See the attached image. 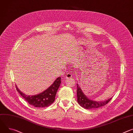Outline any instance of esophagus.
<instances>
[{
	"label": "esophagus",
	"mask_w": 133,
	"mask_h": 133,
	"mask_svg": "<svg viewBox=\"0 0 133 133\" xmlns=\"http://www.w3.org/2000/svg\"><path fill=\"white\" fill-rule=\"evenodd\" d=\"M72 77V75L69 73H67V74H66V78H67V79H68V78H71Z\"/></svg>",
	"instance_id": "obj_1"
}]
</instances>
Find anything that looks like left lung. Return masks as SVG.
Segmentation results:
<instances>
[{"label": "left lung", "mask_w": 133, "mask_h": 133, "mask_svg": "<svg viewBox=\"0 0 133 133\" xmlns=\"http://www.w3.org/2000/svg\"><path fill=\"white\" fill-rule=\"evenodd\" d=\"M77 102L78 104L82 107H83L84 108L86 109L89 110L98 108L100 107L105 105L111 100L112 98H111L103 101H96L90 100L84 94L78 84H77Z\"/></svg>", "instance_id": "obj_1"}]
</instances>
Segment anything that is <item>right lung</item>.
I'll use <instances>...</instances> for the list:
<instances>
[{"instance_id": "add662e5", "label": "right lung", "mask_w": 133, "mask_h": 133, "mask_svg": "<svg viewBox=\"0 0 133 133\" xmlns=\"http://www.w3.org/2000/svg\"><path fill=\"white\" fill-rule=\"evenodd\" d=\"M61 83V77H59L47 89L42 92L34 95H28L22 92L16 85V90L22 97L30 104L37 108L47 107L55 100V96Z\"/></svg>"}]
</instances>
